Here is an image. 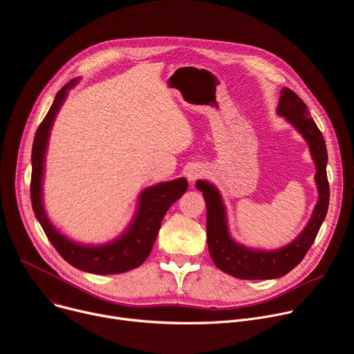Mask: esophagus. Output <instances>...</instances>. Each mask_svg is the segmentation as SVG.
I'll return each mask as SVG.
<instances>
[{"instance_id":"esophagus-1","label":"esophagus","mask_w":354,"mask_h":354,"mask_svg":"<svg viewBox=\"0 0 354 354\" xmlns=\"http://www.w3.org/2000/svg\"><path fill=\"white\" fill-rule=\"evenodd\" d=\"M203 174V170L198 167V166H192L188 170H187V178L189 181H193L196 178H198L200 176Z\"/></svg>"}]
</instances>
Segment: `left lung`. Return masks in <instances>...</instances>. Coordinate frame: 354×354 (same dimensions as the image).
<instances>
[{
    "label": "left lung",
    "instance_id": "8db88e82",
    "mask_svg": "<svg viewBox=\"0 0 354 354\" xmlns=\"http://www.w3.org/2000/svg\"><path fill=\"white\" fill-rule=\"evenodd\" d=\"M277 112L304 136L316 165L315 180L319 200L312 218L295 241L275 251L252 250L241 245L230 235L225 207L218 189L204 180H198L196 184L200 192H203L207 204V242L209 255L216 268L239 279H275L286 275L301 263L312 247L329 207L330 192L328 174H326L328 150L322 131L309 116L308 106L293 91L283 88Z\"/></svg>",
    "mask_w": 354,
    "mask_h": 354
}]
</instances>
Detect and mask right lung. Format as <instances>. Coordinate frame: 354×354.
<instances>
[{
  "label": "right lung",
  "instance_id": "obj_1",
  "mask_svg": "<svg viewBox=\"0 0 354 354\" xmlns=\"http://www.w3.org/2000/svg\"><path fill=\"white\" fill-rule=\"evenodd\" d=\"M79 79H72L55 96L45 119L39 124L32 145L31 203L37 220L59 255L72 266L96 275H115L140 266L151 252L160 225L167 209L185 193V178L158 183L143 189L139 196V208L127 230L116 239L103 245H84L61 234L49 221L42 201L44 161L52 123L55 120L68 91Z\"/></svg>",
  "mask_w": 354,
  "mask_h": 354
}]
</instances>
